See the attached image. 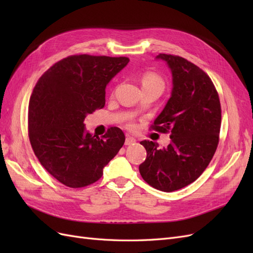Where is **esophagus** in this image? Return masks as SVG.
Returning a JSON list of instances; mask_svg holds the SVG:
<instances>
[{
    "label": "esophagus",
    "instance_id": "34e87169",
    "mask_svg": "<svg viewBox=\"0 0 253 253\" xmlns=\"http://www.w3.org/2000/svg\"><path fill=\"white\" fill-rule=\"evenodd\" d=\"M135 142H136V139L134 138V137H132V136H126V145L134 144Z\"/></svg>",
    "mask_w": 253,
    "mask_h": 253
}]
</instances>
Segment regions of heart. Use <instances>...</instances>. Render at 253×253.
<instances>
[{
  "label": "heart",
  "instance_id": "heart-1",
  "mask_svg": "<svg viewBox=\"0 0 253 253\" xmlns=\"http://www.w3.org/2000/svg\"><path fill=\"white\" fill-rule=\"evenodd\" d=\"M142 88H157L160 91H163L165 88V81L163 77L157 73L154 72H147L141 79ZM131 126V125H128Z\"/></svg>",
  "mask_w": 253,
  "mask_h": 253
}]
</instances>
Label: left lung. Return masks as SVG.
<instances>
[{
    "mask_svg": "<svg viewBox=\"0 0 253 253\" xmlns=\"http://www.w3.org/2000/svg\"><path fill=\"white\" fill-rule=\"evenodd\" d=\"M157 58L171 68L173 89L150 128L170 133L171 143L158 149L153 141H140L147 158L139 172L151 187L173 192L195 181L209 166L219 141L221 109L217 90L202 68L179 56Z\"/></svg>",
    "mask_w": 253,
    "mask_h": 253,
    "instance_id": "8db88e82",
    "label": "left lung"
}]
</instances>
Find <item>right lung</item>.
<instances>
[{"label": "right lung", "mask_w": 253, "mask_h": 253, "mask_svg": "<svg viewBox=\"0 0 253 253\" xmlns=\"http://www.w3.org/2000/svg\"><path fill=\"white\" fill-rule=\"evenodd\" d=\"M128 61L73 55L38 80L29 100V141L44 169L64 186L83 188L100 179L103 168L124 145L119 127H110L100 138L86 133L83 121L103 108L106 84Z\"/></svg>", "instance_id": "1"}]
</instances>
